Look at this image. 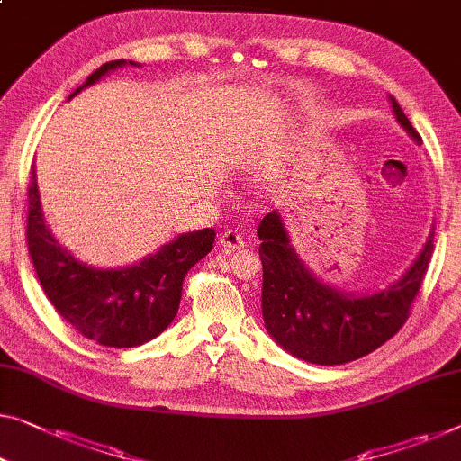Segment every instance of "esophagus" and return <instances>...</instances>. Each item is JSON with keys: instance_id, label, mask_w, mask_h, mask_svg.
Instances as JSON below:
<instances>
[{"instance_id": "obj_1", "label": "esophagus", "mask_w": 461, "mask_h": 461, "mask_svg": "<svg viewBox=\"0 0 461 461\" xmlns=\"http://www.w3.org/2000/svg\"><path fill=\"white\" fill-rule=\"evenodd\" d=\"M219 242H221L223 249H228V250H240V249H244V244H246L244 238L240 236L236 230L223 231L221 238H219Z\"/></svg>"}]
</instances>
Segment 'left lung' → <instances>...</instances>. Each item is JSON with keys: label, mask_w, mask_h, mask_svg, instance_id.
Returning a JSON list of instances; mask_svg holds the SVG:
<instances>
[{"label": "left lung", "mask_w": 461, "mask_h": 461, "mask_svg": "<svg viewBox=\"0 0 461 461\" xmlns=\"http://www.w3.org/2000/svg\"><path fill=\"white\" fill-rule=\"evenodd\" d=\"M389 101L402 128L416 142H422L400 103L393 97ZM258 238L267 331L287 354L322 366L358 360L400 331L410 317V306L420 290L435 249L432 230L422 252L400 281L387 290L356 296L322 284L306 269L290 244L279 211L263 217Z\"/></svg>", "instance_id": "left-lung-1"}]
</instances>
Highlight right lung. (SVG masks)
Masks as SVG:
<instances>
[{
  "label": "right lung",
  "mask_w": 461,
  "mask_h": 461,
  "mask_svg": "<svg viewBox=\"0 0 461 461\" xmlns=\"http://www.w3.org/2000/svg\"><path fill=\"white\" fill-rule=\"evenodd\" d=\"M136 61L115 59L95 70L78 95L107 72ZM26 242L37 277L59 317L86 339L107 348H136L163 333L180 308L182 284L198 260L215 242L211 228L188 231L161 246L150 257L126 269H97L80 263L53 238L45 225L37 188V171L31 169L29 223Z\"/></svg>",
  "instance_id": "add662e5"
}]
</instances>
